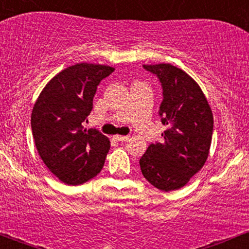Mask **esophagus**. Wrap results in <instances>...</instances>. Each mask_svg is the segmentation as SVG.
<instances>
[{
    "label": "esophagus",
    "instance_id": "esophagus-1",
    "mask_svg": "<svg viewBox=\"0 0 249 249\" xmlns=\"http://www.w3.org/2000/svg\"><path fill=\"white\" fill-rule=\"evenodd\" d=\"M113 139H115V141H117V142H127L128 139H130V137H128V136H118V134H117V136L113 137Z\"/></svg>",
    "mask_w": 249,
    "mask_h": 249
}]
</instances>
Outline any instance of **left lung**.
I'll return each mask as SVG.
<instances>
[{
	"instance_id": "1",
	"label": "left lung",
	"mask_w": 249,
	"mask_h": 249,
	"mask_svg": "<svg viewBox=\"0 0 249 249\" xmlns=\"http://www.w3.org/2000/svg\"><path fill=\"white\" fill-rule=\"evenodd\" d=\"M162 87L161 142L151 144L139 160L145 179L164 192L184 187L201 170L210 153L213 113L199 84L168 63L142 65Z\"/></svg>"
}]
</instances>
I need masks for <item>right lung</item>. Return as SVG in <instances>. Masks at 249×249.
Masks as SVG:
<instances>
[{"label":"right lung","mask_w":249,"mask_h":249,"mask_svg":"<svg viewBox=\"0 0 249 249\" xmlns=\"http://www.w3.org/2000/svg\"><path fill=\"white\" fill-rule=\"evenodd\" d=\"M115 71L108 65L77 63L53 76L34 104L31 130L45 166L67 185H81L101 172L110 150L107 136L83 126L97 85Z\"/></svg>","instance_id":"right-lung-1"}]
</instances>
